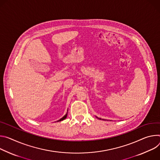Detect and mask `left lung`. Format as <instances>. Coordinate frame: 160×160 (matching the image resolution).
Instances as JSON below:
<instances>
[{
  "mask_svg": "<svg viewBox=\"0 0 160 160\" xmlns=\"http://www.w3.org/2000/svg\"><path fill=\"white\" fill-rule=\"evenodd\" d=\"M97 118H98V119H102V120H104L103 119H101V118H98V117H97Z\"/></svg>",
  "mask_w": 160,
  "mask_h": 160,
  "instance_id": "obj_1",
  "label": "left lung"
}]
</instances>
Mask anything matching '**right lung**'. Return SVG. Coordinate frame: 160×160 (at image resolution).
<instances>
[{"label": "right lung", "mask_w": 160, "mask_h": 160, "mask_svg": "<svg viewBox=\"0 0 160 160\" xmlns=\"http://www.w3.org/2000/svg\"><path fill=\"white\" fill-rule=\"evenodd\" d=\"M67 114H68V110H67V113H66V114L63 117V118H62L60 120H58V121H63V119H65L66 118H67Z\"/></svg>", "instance_id": "add662e5"}]
</instances>
